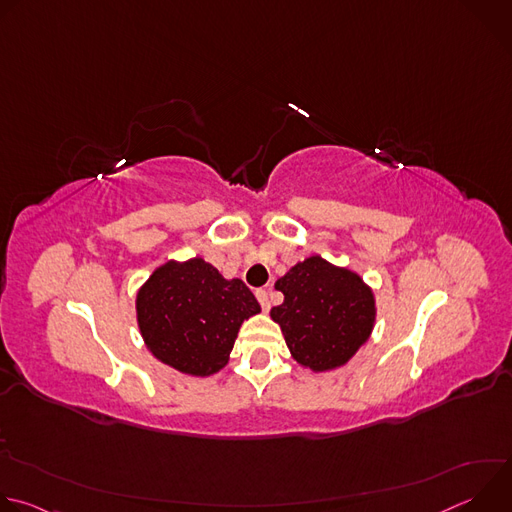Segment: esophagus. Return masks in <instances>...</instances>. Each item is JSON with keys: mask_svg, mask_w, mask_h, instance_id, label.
<instances>
[{"mask_svg": "<svg viewBox=\"0 0 512 512\" xmlns=\"http://www.w3.org/2000/svg\"><path fill=\"white\" fill-rule=\"evenodd\" d=\"M255 296H257V300H259L261 308L267 312V310L271 308V302H269V294H267V289H257V291H255Z\"/></svg>", "mask_w": 512, "mask_h": 512, "instance_id": "obj_1", "label": "esophagus"}]
</instances>
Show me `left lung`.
Masks as SVG:
<instances>
[{"mask_svg":"<svg viewBox=\"0 0 512 512\" xmlns=\"http://www.w3.org/2000/svg\"><path fill=\"white\" fill-rule=\"evenodd\" d=\"M283 304L271 308L285 344L314 373L346 364L369 340L377 308L373 289L346 267L312 255L275 281Z\"/></svg>","mask_w":512,"mask_h":512,"instance_id":"left-lung-1","label":"left lung"}]
</instances>
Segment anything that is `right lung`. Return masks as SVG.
<instances>
[{"label": "right lung", "mask_w": 512, "mask_h": 512, "mask_svg": "<svg viewBox=\"0 0 512 512\" xmlns=\"http://www.w3.org/2000/svg\"><path fill=\"white\" fill-rule=\"evenodd\" d=\"M135 312L141 338L160 362L210 377L229 362L241 324L261 306L241 279H225L194 257L160 265L139 287Z\"/></svg>", "instance_id": "right-lung-1"}]
</instances>
